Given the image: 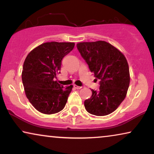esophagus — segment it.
<instances>
[{"mask_svg": "<svg viewBox=\"0 0 154 154\" xmlns=\"http://www.w3.org/2000/svg\"><path fill=\"white\" fill-rule=\"evenodd\" d=\"M73 88H75V89H81L82 87L81 86H78L76 85H73Z\"/></svg>", "mask_w": 154, "mask_h": 154, "instance_id": "esophagus-1", "label": "esophagus"}]
</instances>
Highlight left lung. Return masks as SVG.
Masks as SVG:
<instances>
[{"mask_svg": "<svg viewBox=\"0 0 154 154\" xmlns=\"http://www.w3.org/2000/svg\"><path fill=\"white\" fill-rule=\"evenodd\" d=\"M76 46L95 80H100V90H92L91 97L84 102L86 111L99 116L110 114L125 98L129 88L127 60L106 41L84 42Z\"/></svg>", "mask_w": 154, "mask_h": 154, "instance_id": "left-lung-1", "label": "left lung"}]
</instances>
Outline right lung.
<instances>
[{
  "mask_svg": "<svg viewBox=\"0 0 154 154\" xmlns=\"http://www.w3.org/2000/svg\"><path fill=\"white\" fill-rule=\"evenodd\" d=\"M74 45V43H45L31 50L25 59L22 73L24 91L40 112L52 114L64 108L73 85L64 88L54 79L60 73L62 59Z\"/></svg>",
  "mask_w": 154,
  "mask_h": 154,
  "instance_id": "1",
  "label": "right lung"
}]
</instances>
